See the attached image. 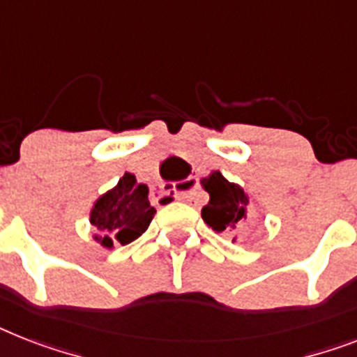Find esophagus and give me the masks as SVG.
<instances>
[{"label":"esophagus","mask_w":357,"mask_h":357,"mask_svg":"<svg viewBox=\"0 0 357 357\" xmlns=\"http://www.w3.org/2000/svg\"><path fill=\"white\" fill-rule=\"evenodd\" d=\"M197 190H199V178L190 176V178L182 182L181 185H176L175 195L173 197H176V199H191V197H195Z\"/></svg>","instance_id":"34e87169"}]
</instances>
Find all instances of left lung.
I'll return each mask as SVG.
<instances>
[{
    "label": "left lung",
    "mask_w": 357,
    "mask_h": 357,
    "mask_svg": "<svg viewBox=\"0 0 357 357\" xmlns=\"http://www.w3.org/2000/svg\"><path fill=\"white\" fill-rule=\"evenodd\" d=\"M202 188L210 193V202L202 208V219L215 231H234L238 220L244 219V208L248 199L238 185L231 184L219 172L210 173L200 181Z\"/></svg>",
    "instance_id": "1"
}]
</instances>
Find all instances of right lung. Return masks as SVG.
<instances>
[{
    "mask_svg": "<svg viewBox=\"0 0 357 357\" xmlns=\"http://www.w3.org/2000/svg\"><path fill=\"white\" fill-rule=\"evenodd\" d=\"M155 208L147 200V185L138 184L135 175L126 173L116 188L100 197L91 211V225L102 246L113 248L116 244H129L144 234L153 220Z\"/></svg>",
    "mask_w": 357,
    "mask_h": 357,
    "instance_id": "add662e5",
    "label": "right lung"
}]
</instances>
